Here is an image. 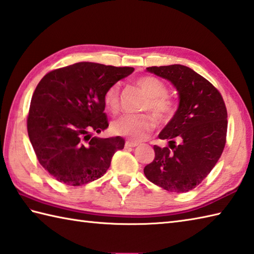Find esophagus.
<instances>
[{
  "mask_svg": "<svg viewBox=\"0 0 254 254\" xmlns=\"http://www.w3.org/2000/svg\"><path fill=\"white\" fill-rule=\"evenodd\" d=\"M138 145V143L136 142H132V141H127L126 142V148H131V147H135Z\"/></svg>",
  "mask_w": 254,
  "mask_h": 254,
  "instance_id": "esophagus-1",
  "label": "esophagus"
}]
</instances>
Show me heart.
<instances>
[{
  "label": "heart",
  "mask_w": 254,
  "mask_h": 254,
  "mask_svg": "<svg viewBox=\"0 0 254 254\" xmlns=\"http://www.w3.org/2000/svg\"><path fill=\"white\" fill-rule=\"evenodd\" d=\"M136 83L147 94V102L144 109L150 110L158 121H165L174 113V102L167 96L165 83L153 76H144L137 79ZM120 87L114 84L104 94V106L110 112L119 109ZM154 127V120L147 114H126L111 122V131L117 135L126 136L132 141H142L148 136Z\"/></svg>",
  "instance_id": "obj_1"
}]
</instances>
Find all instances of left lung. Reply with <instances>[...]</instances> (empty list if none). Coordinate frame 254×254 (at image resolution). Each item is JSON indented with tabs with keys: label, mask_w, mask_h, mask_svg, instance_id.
Wrapping results in <instances>:
<instances>
[{
	"label": "left lung",
	"mask_w": 254,
	"mask_h": 254,
	"mask_svg": "<svg viewBox=\"0 0 254 254\" xmlns=\"http://www.w3.org/2000/svg\"><path fill=\"white\" fill-rule=\"evenodd\" d=\"M146 71L170 81L178 108L154 145L155 158L144 168L150 182L172 192L191 190L205 180L226 144L227 109L219 91L199 73L183 64L148 67Z\"/></svg>",
	"instance_id": "8db88e82"
}]
</instances>
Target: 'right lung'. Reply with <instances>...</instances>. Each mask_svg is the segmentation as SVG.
<instances>
[{"mask_svg":"<svg viewBox=\"0 0 254 254\" xmlns=\"http://www.w3.org/2000/svg\"><path fill=\"white\" fill-rule=\"evenodd\" d=\"M134 71L96 63H77L44 76L33 93L27 119L38 162L58 182L81 186L103 176L122 150L121 136L98 137L109 127L104 94Z\"/></svg>","mask_w":254,"mask_h":254,"instance_id":"right-lung-1","label":"right lung"}]
</instances>
